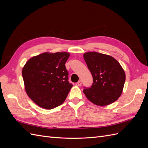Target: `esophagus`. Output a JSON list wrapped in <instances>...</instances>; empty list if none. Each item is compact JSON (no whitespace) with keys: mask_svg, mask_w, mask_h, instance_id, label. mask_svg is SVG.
<instances>
[{"mask_svg":"<svg viewBox=\"0 0 148 148\" xmlns=\"http://www.w3.org/2000/svg\"><path fill=\"white\" fill-rule=\"evenodd\" d=\"M82 81L81 80H79V81H78V82H77V85L78 86H82Z\"/></svg>","mask_w":148,"mask_h":148,"instance_id":"34e87169","label":"esophagus"}]
</instances>
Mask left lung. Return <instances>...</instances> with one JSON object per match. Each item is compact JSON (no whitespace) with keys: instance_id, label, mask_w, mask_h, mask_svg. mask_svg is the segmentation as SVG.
Returning <instances> with one entry per match:
<instances>
[{"instance_id":"left-lung-1","label":"left lung","mask_w":148,"mask_h":148,"mask_svg":"<svg viewBox=\"0 0 148 148\" xmlns=\"http://www.w3.org/2000/svg\"><path fill=\"white\" fill-rule=\"evenodd\" d=\"M84 59L91 71L93 83L83 92L93 104L105 106L117 101L122 95L125 74L114 58L96 52L84 53Z\"/></svg>"}]
</instances>
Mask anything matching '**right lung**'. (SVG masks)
<instances>
[{
	"label": "right lung",
	"mask_w": 148,
	"mask_h": 148,
	"mask_svg": "<svg viewBox=\"0 0 148 148\" xmlns=\"http://www.w3.org/2000/svg\"><path fill=\"white\" fill-rule=\"evenodd\" d=\"M68 52H45L31 58L22 69L28 96L38 106L52 109L63 103L72 84L65 63Z\"/></svg>",
	"instance_id": "1"
}]
</instances>
